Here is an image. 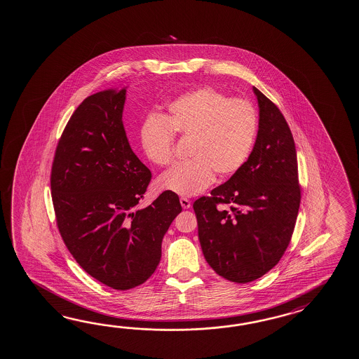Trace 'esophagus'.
<instances>
[{"instance_id": "obj_1", "label": "esophagus", "mask_w": 359, "mask_h": 359, "mask_svg": "<svg viewBox=\"0 0 359 359\" xmlns=\"http://www.w3.org/2000/svg\"><path fill=\"white\" fill-rule=\"evenodd\" d=\"M180 203H181V205H182L184 209H189L191 207V201H189L187 198H181Z\"/></svg>"}]
</instances>
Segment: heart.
Here are the masks:
<instances>
[{"instance_id":"1","label":"heart","mask_w":359,"mask_h":359,"mask_svg":"<svg viewBox=\"0 0 359 359\" xmlns=\"http://www.w3.org/2000/svg\"><path fill=\"white\" fill-rule=\"evenodd\" d=\"M257 130L259 115L252 102L205 86L169 103L167 117H147L141 143L151 163L164 167L175 158V134L191 140V160L160 175L156 184L161 191L195 196L215 181V171L229 177L247 163Z\"/></svg>"}]
</instances>
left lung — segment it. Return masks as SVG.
Instances as JSON below:
<instances>
[{
	"mask_svg": "<svg viewBox=\"0 0 359 359\" xmlns=\"http://www.w3.org/2000/svg\"><path fill=\"white\" fill-rule=\"evenodd\" d=\"M259 102L257 138L247 163L225 184L194 203L203 255L218 276L250 283L271 270L291 242L300 208L297 155L276 104ZM229 203L231 208H218Z\"/></svg>",
	"mask_w": 359,
	"mask_h": 359,
	"instance_id": "8db88e82",
	"label": "left lung"
}]
</instances>
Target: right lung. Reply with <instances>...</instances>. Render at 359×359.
I'll list each match as a JSON object with an SVG mask.
<instances>
[{
	"mask_svg": "<svg viewBox=\"0 0 359 359\" xmlns=\"http://www.w3.org/2000/svg\"><path fill=\"white\" fill-rule=\"evenodd\" d=\"M126 89L85 98L68 120L51 167L59 233L76 262L114 290L144 283L182 207L164 191L137 209L151 172L134 154L123 124Z\"/></svg>",
	"mask_w": 359,
	"mask_h": 359,
	"instance_id": "1",
	"label": "right lung"
}]
</instances>
